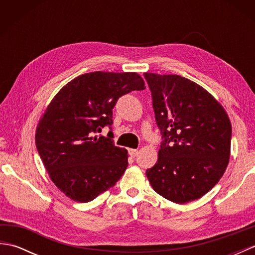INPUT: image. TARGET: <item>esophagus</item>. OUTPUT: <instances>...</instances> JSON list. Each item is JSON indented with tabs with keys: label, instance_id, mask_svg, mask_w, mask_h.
Returning a JSON list of instances; mask_svg holds the SVG:
<instances>
[{
	"label": "esophagus",
	"instance_id": "1",
	"mask_svg": "<svg viewBox=\"0 0 255 255\" xmlns=\"http://www.w3.org/2000/svg\"><path fill=\"white\" fill-rule=\"evenodd\" d=\"M128 152L129 154H130V156H132V158H134V156L138 155L139 151L137 149H128Z\"/></svg>",
	"mask_w": 255,
	"mask_h": 255
}]
</instances>
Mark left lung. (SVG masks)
Here are the masks:
<instances>
[{"label": "left lung", "instance_id": "obj_1", "mask_svg": "<svg viewBox=\"0 0 255 255\" xmlns=\"http://www.w3.org/2000/svg\"><path fill=\"white\" fill-rule=\"evenodd\" d=\"M162 133L158 162L145 171L154 191L176 204L208 193L228 166L231 123L202 86L176 74L144 73Z\"/></svg>", "mask_w": 255, "mask_h": 255}]
</instances>
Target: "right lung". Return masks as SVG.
I'll return each mask as SVG.
<instances>
[{
  "label": "right lung",
  "mask_w": 255,
  "mask_h": 255,
  "mask_svg": "<svg viewBox=\"0 0 255 255\" xmlns=\"http://www.w3.org/2000/svg\"><path fill=\"white\" fill-rule=\"evenodd\" d=\"M143 89L136 72L95 71L70 81L47 106L37 125L36 147L50 180L67 197L91 202L122 177L127 150L116 147L113 137L94 134L113 124L119 97Z\"/></svg>",
  "instance_id": "obj_1"
}]
</instances>
